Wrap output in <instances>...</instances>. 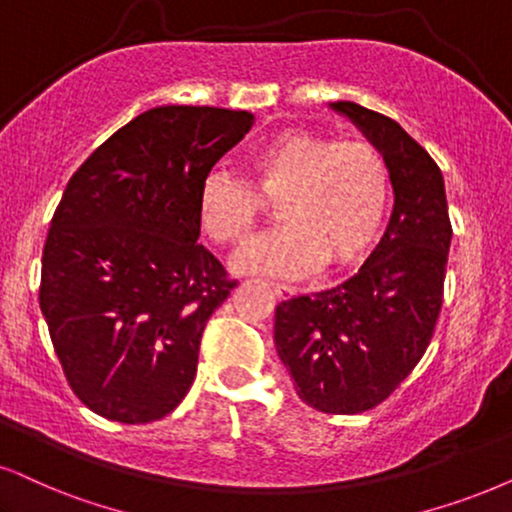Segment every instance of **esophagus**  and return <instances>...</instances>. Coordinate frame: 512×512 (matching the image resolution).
Here are the masks:
<instances>
[{
  "label": "esophagus",
  "mask_w": 512,
  "mask_h": 512,
  "mask_svg": "<svg viewBox=\"0 0 512 512\" xmlns=\"http://www.w3.org/2000/svg\"><path fill=\"white\" fill-rule=\"evenodd\" d=\"M269 288L274 290V295L281 297V300H286V297H290V295L295 293V288L288 286V283H274V281H271Z\"/></svg>",
  "instance_id": "obj_1"
}]
</instances>
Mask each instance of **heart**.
Returning a JSON list of instances; mask_svg holds the SVG:
<instances>
[{
    "label": "heart",
    "instance_id": "b5f03b06",
    "mask_svg": "<svg viewBox=\"0 0 512 512\" xmlns=\"http://www.w3.org/2000/svg\"><path fill=\"white\" fill-rule=\"evenodd\" d=\"M248 184L215 172L200 189V224L212 241L243 248L276 203L281 224L238 257V267L269 276H300L326 262H357L390 212L392 170L383 148L366 139L338 141L288 129L245 160Z\"/></svg>",
    "mask_w": 512,
    "mask_h": 512
}]
</instances>
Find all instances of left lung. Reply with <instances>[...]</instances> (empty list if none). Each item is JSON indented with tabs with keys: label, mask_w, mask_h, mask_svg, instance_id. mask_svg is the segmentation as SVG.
<instances>
[{
	"label": "left lung",
	"mask_w": 512,
	"mask_h": 512,
	"mask_svg": "<svg viewBox=\"0 0 512 512\" xmlns=\"http://www.w3.org/2000/svg\"><path fill=\"white\" fill-rule=\"evenodd\" d=\"M333 108L383 148L394 212L359 274L278 304L274 338L304 404L352 416L383 404L423 359L442 312L454 229L432 155L383 113L352 101Z\"/></svg>",
	"instance_id": "obj_1"
}]
</instances>
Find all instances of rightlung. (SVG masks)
Returning a JSON list of instances; mask_svg holds the SVG:
<instances>
[{"instance_id":"1","label":"right lung","mask_w":512,"mask_h":512,"mask_svg":"<svg viewBox=\"0 0 512 512\" xmlns=\"http://www.w3.org/2000/svg\"><path fill=\"white\" fill-rule=\"evenodd\" d=\"M252 113L160 106L70 177L42 252L40 307L70 390L125 425L191 390L200 338L236 288L200 238V189Z\"/></svg>"}]
</instances>
